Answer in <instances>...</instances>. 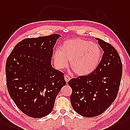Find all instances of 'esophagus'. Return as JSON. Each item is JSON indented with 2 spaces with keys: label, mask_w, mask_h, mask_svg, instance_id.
I'll return each instance as SVG.
<instances>
[{
  "label": "esophagus",
  "mask_w": 130,
  "mask_h": 130,
  "mask_svg": "<svg viewBox=\"0 0 130 130\" xmlns=\"http://www.w3.org/2000/svg\"><path fill=\"white\" fill-rule=\"evenodd\" d=\"M64 79H65V80L66 81V82H67V83H68V82L70 80V76H69V75H65L64 76Z\"/></svg>",
  "instance_id": "obj_1"
}]
</instances>
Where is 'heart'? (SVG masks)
Wrapping results in <instances>:
<instances>
[{
  "label": "heart",
  "instance_id": "heart-1",
  "mask_svg": "<svg viewBox=\"0 0 130 130\" xmlns=\"http://www.w3.org/2000/svg\"><path fill=\"white\" fill-rule=\"evenodd\" d=\"M100 56L101 51L96 44L74 38L62 43L53 55V59L59 69L66 68L70 61L71 68L76 74L86 75L96 68Z\"/></svg>",
  "mask_w": 130,
  "mask_h": 130
}]
</instances>
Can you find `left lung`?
Listing matches in <instances>:
<instances>
[{
  "label": "left lung",
  "mask_w": 130,
  "mask_h": 130,
  "mask_svg": "<svg viewBox=\"0 0 130 130\" xmlns=\"http://www.w3.org/2000/svg\"><path fill=\"white\" fill-rule=\"evenodd\" d=\"M104 51L102 59L91 73L72 78L71 103L76 112L87 118L102 114L115 100L122 74V64L116 49L96 38Z\"/></svg>",
  "instance_id": "1"
}]
</instances>
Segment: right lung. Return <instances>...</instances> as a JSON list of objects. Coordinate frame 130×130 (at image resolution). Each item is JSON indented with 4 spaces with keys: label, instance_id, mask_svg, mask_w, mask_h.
<instances>
[{
    "label": "right lung",
    "instance_id": "1",
    "mask_svg": "<svg viewBox=\"0 0 130 130\" xmlns=\"http://www.w3.org/2000/svg\"><path fill=\"white\" fill-rule=\"evenodd\" d=\"M60 35L27 38L19 42L6 62L8 92L19 109L31 118L51 113L56 98L66 82L64 73L51 62Z\"/></svg>",
    "mask_w": 130,
    "mask_h": 130
}]
</instances>
